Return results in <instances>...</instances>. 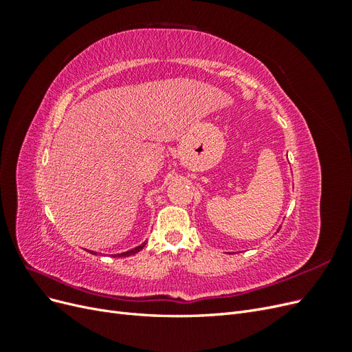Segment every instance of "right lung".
Returning <instances> with one entry per match:
<instances>
[{"instance_id":"add662e5","label":"right lung","mask_w":352,"mask_h":352,"mask_svg":"<svg viewBox=\"0 0 352 352\" xmlns=\"http://www.w3.org/2000/svg\"><path fill=\"white\" fill-rule=\"evenodd\" d=\"M146 245V242H144V243H141L140 247H135L133 250H131V251H126V252H122V254H114V257H129V255H133V254H136V252H140L144 247ZM91 254H97V252H94V251H89Z\"/></svg>"}]
</instances>
